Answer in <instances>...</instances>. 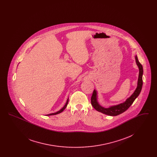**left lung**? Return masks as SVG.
I'll return each instance as SVG.
<instances>
[{
  "label": "left lung",
  "mask_w": 157,
  "mask_h": 157,
  "mask_svg": "<svg viewBox=\"0 0 157 157\" xmlns=\"http://www.w3.org/2000/svg\"><path fill=\"white\" fill-rule=\"evenodd\" d=\"M135 61L136 65L139 69V75L137 82V86L134 90V93L129 97L128 98L126 101L120 104L112 105L109 106L108 108H105L99 104L98 100V92L97 90H94L92 97H91V104L93 107L98 111V112H101L105 115H108L109 116H117L121 113L125 112L130 107V106L132 104L135 99L138 97L142 90V75H143V67L142 65L140 63L138 59L137 56H135Z\"/></svg>",
  "instance_id": "8db88e82"
}]
</instances>
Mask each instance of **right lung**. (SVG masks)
I'll return each mask as SVG.
<instances>
[{
	"label": "right lung",
	"instance_id": "obj_1",
	"mask_svg": "<svg viewBox=\"0 0 157 157\" xmlns=\"http://www.w3.org/2000/svg\"><path fill=\"white\" fill-rule=\"evenodd\" d=\"M68 101H69V98L67 99V102H66V104H65V105L63 106V108H62L60 109L59 111H57V112H54V113H49V114H47V115H46V116H49V115H56V114H58V113H59L60 112H62V111H63V110L66 108V107H67V104H68Z\"/></svg>",
	"mask_w": 157,
	"mask_h": 157
}]
</instances>
